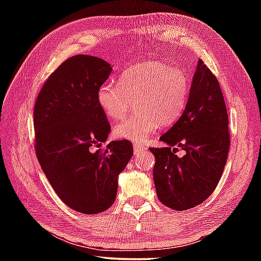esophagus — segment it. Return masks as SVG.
Masks as SVG:
<instances>
[{
	"label": "esophagus",
	"mask_w": 261,
	"mask_h": 261,
	"mask_svg": "<svg viewBox=\"0 0 261 261\" xmlns=\"http://www.w3.org/2000/svg\"><path fill=\"white\" fill-rule=\"evenodd\" d=\"M146 150V148L141 146V145H138V143H134V151H135V154H138L140 153L141 151Z\"/></svg>",
	"instance_id": "34e87169"
}]
</instances>
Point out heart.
I'll return each instance as SVG.
<instances>
[{
	"mask_svg": "<svg viewBox=\"0 0 261 261\" xmlns=\"http://www.w3.org/2000/svg\"><path fill=\"white\" fill-rule=\"evenodd\" d=\"M191 80L184 70L158 60L132 66L121 74L119 83L99 86L97 103L109 119L124 118L137 102L139 113L113 127L120 139L145 142L160 124L178 121L187 105Z\"/></svg>",
	"mask_w": 261,
	"mask_h": 261,
	"instance_id": "1",
	"label": "heart"
}]
</instances>
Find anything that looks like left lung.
Segmentation results:
<instances>
[{"instance_id":"8db88e82","label":"left lung","mask_w":261,"mask_h":261,"mask_svg":"<svg viewBox=\"0 0 261 261\" xmlns=\"http://www.w3.org/2000/svg\"><path fill=\"white\" fill-rule=\"evenodd\" d=\"M164 148H150L159 201L176 211L203 203L222 176L230 148L229 118L218 79L199 59L187 105L179 120L160 137ZM174 145L187 151L177 158Z\"/></svg>"}]
</instances>
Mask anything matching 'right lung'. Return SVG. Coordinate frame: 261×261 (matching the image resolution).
I'll list each match as a JSON object with an SVG mask.
<instances>
[{
	"mask_svg": "<svg viewBox=\"0 0 261 261\" xmlns=\"http://www.w3.org/2000/svg\"><path fill=\"white\" fill-rule=\"evenodd\" d=\"M111 70L101 58H68L48 77L33 110L35 150L43 173L58 197L84 214L113 204L118 176L134 154L127 140L94 150L111 130L97 103L98 88Z\"/></svg>",
	"mask_w": 261,
	"mask_h": 261,
	"instance_id": "add662e5",
	"label": "right lung"
}]
</instances>
